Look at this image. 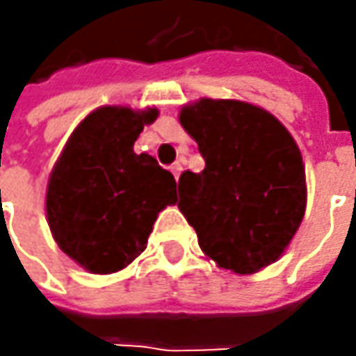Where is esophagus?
<instances>
[{
    "label": "esophagus",
    "instance_id": "obj_1",
    "mask_svg": "<svg viewBox=\"0 0 356 356\" xmlns=\"http://www.w3.org/2000/svg\"><path fill=\"white\" fill-rule=\"evenodd\" d=\"M170 172L174 174V178L178 180V178H180V172H182V164H180V162H174L170 166Z\"/></svg>",
    "mask_w": 356,
    "mask_h": 356
}]
</instances>
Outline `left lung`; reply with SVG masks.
<instances>
[{
	"mask_svg": "<svg viewBox=\"0 0 356 356\" xmlns=\"http://www.w3.org/2000/svg\"><path fill=\"white\" fill-rule=\"evenodd\" d=\"M206 168L178 180V208L202 252L224 269L250 275L277 261L301 226L305 166L289 130L243 101L200 99L180 111Z\"/></svg>",
	"mask_w": 356,
	"mask_h": 356,
	"instance_id": "1",
	"label": "left lung"
}]
</instances>
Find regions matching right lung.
Instances as JSON below:
<instances>
[{
  "instance_id": "obj_1",
  "label": "right lung",
  "mask_w": 356,
  "mask_h": 356,
  "mask_svg": "<svg viewBox=\"0 0 356 356\" xmlns=\"http://www.w3.org/2000/svg\"><path fill=\"white\" fill-rule=\"evenodd\" d=\"M158 108L101 106L73 130L49 176L47 222L57 245L90 273H115L146 250L176 180L132 146Z\"/></svg>"
}]
</instances>
